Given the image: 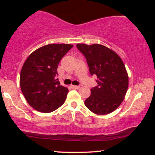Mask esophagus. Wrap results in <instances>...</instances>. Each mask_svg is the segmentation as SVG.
<instances>
[{
    "label": "esophagus",
    "instance_id": "34e87169",
    "mask_svg": "<svg viewBox=\"0 0 155 155\" xmlns=\"http://www.w3.org/2000/svg\"><path fill=\"white\" fill-rule=\"evenodd\" d=\"M71 88H73V89H79L80 87L79 86H76V85H71Z\"/></svg>",
    "mask_w": 155,
    "mask_h": 155
}]
</instances>
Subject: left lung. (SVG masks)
I'll return each mask as SVG.
<instances>
[{
  "label": "left lung",
  "mask_w": 155,
  "mask_h": 155,
  "mask_svg": "<svg viewBox=\"0 0 155 155\" xmlns=\"http://www.w3.org/2000/svg\"><path fill=\"white\" fill-rule=\"evenodd\" d=\"M84 55L91 75L97 77V86L91 89L85 106L95 114L105 115L117 109L123 101L129 78L125 65L118 54L101 44H76Z\"/></svg>",
  "instance_id": "obj_1"
}]
</instances>
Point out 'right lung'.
<instances>
[{
	"mask_svg": "<svg viewBox=\"0 0 155 155\" xmlns=\"http://www.w3.org/2000/svg\"><path fill=\"white\" fill-rule=\"evenodd\" d=\"M74 47L68 44H50L38 48L28 56L19 77L25 98L36 111L49 113L65 103L68 90L55 78L58 64Z\"/></svg>",
	"mask_w": 155,
	"mask_h": 155,
	"instance_id": "obj_1",
	"label": "right lung"
}]
</instances>
